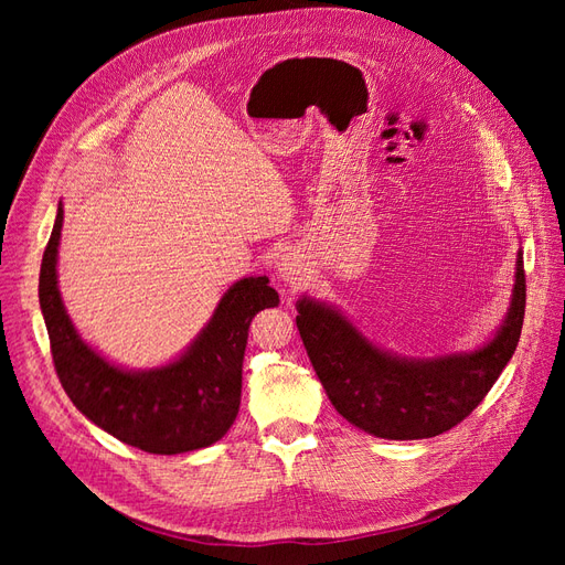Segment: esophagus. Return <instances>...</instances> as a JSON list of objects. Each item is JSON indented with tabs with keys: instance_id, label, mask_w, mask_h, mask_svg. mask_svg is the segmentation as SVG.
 I'll use <instances>...</instances> for the list:
<instances>
[{
	"instance_id": "obj_1",
	"label": "esophagus",
	"mask_w": 565,
	"mask_h": 565,
	"mask_svg": "<svg viewBox=\"0 0 565 565\" xmlns=\"http://www.w3.org/2000/svg\"><path fill=\"white\" fill-rule=\"evenodd\" d=\"M276 270L280 282L289 289H297L301 287V282H306V266L297 252H282Z\"/></svg>"
}]
</instances>
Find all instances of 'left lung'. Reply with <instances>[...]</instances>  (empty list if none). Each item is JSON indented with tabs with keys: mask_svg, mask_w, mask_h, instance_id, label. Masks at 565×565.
I'll return each mask as SVG.
<instances>
[{
	"mask_svg": "<svg viewBox=\"0 0 565 565\" xmlns=\"http://www.w3.org/2000/svg\"><path fill=\"white\" fill-rule=\"evenodd\" d=\"M514 278L509 311L498 332L469 353L436 358L388 353L374 347L337 306L311 297L297 301V328L341 417L377 438H431L469 417L514 355L525 313L521 252Z\"/></svg>",
	"mask_w": 565,
	"mask_h": 565,
	"instance_id": "8db88e82",
	"label": "left lung"
}]
</instances>
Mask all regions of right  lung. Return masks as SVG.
<instances>
[{
  "label": "right lung",
  "mask_w": 565,
  "mask_h": 565,
  "mask_svg": "<svg viewBox=\"0 0 565 565\" xmlns=\"http://www.w3.org/2000/svg\"><path fill=\"white\" fill-rule=\"evenodd\" d=\"M63 204L40 270V309L67 398L100 429L152 455H181L224 438L241 409L243 358L252 318L278 306L266 276L237 280L177 361L125 370L79 337L58 289Z\"/></svg>",
  "instance_id": "obj_1"
}]
</instances>
